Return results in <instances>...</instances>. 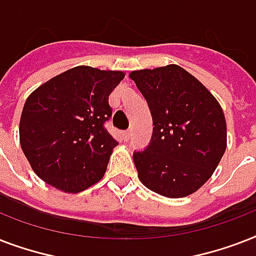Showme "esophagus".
<instances>
[{
  "instance_id": "1",
  "label": "esophagus",
  "mask_w": 256,
  "mask_h": 256,
  "mask_svg": "<svg viewBox=\"0 0 256 256\" xmlns=\"http://www.w3.org/2000/svg\"><path fill=\"white\" fill-rule=\"evenodd\" d=\"M130 136H132V132H124V134H122V138H124V142H128L130 140Z\"/></svg>"
}]
</instances>
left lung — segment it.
<instances>
[{
  "instance_id": "1",
  "label": "left lung",
  "mask_w": 256,
  "mask_h": 256,
  "mask_svg": "<svg viewBox=\"0 0 256 256\" xmlns=\"http://www.w3.org/2000/svg\"><path fill=\"white\" fill-rule=\"evenodd\" d=\"M128 77L148 100L154 124L150 146L134 152L138 178L168 198L194 194L226 152L220 104L202 82L174 64L134 70Z\"/></svg>"
}]
</instances>
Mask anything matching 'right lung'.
<instances>
[{
	"mask_svg": "<svg viewBox=\"0 0 256 256\" xmlns=\"http://www.w3.org/2000/svg\"><path fill=\"white\" fill-rule=\"evenodd\" d=\"M124 78L120 70L82 65L58 74L28 96L20 144L44 182L77 194L104 178L118 144L104 128L112 116L108 96Z\"/></svg>",
	"mask_w": 256,
	"mask_h": 256,
	"instance_id": "obj_1",
	"label": "right lung"
}]
</instances>
